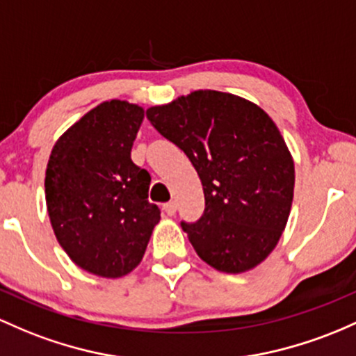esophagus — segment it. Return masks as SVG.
Wrapping results in <instances>:
<instances>
[{"instance_id":"1","label":"esophagus","mask_w":356,"mask_h":356,"mask_svg":"<svg viewBox=\"0 0 356 356\" xmlns=\"http://www.w3.org/2000/svg\"><path fill=\"white\" fill-rule=\"evenodd\" d=\"M175 209H177L175 202H167V204H163V211H165L167 216H174Z\"/></svg>"}]
</instances>
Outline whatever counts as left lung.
<instances>
[{
  "mask_svg": "<svg viewBox=\"0 0 356 356\" xmlns=\"http://www.w3.org/2000/svg\"><path fill=\"white\" fill-rule=\"evenodd\" d=\"M157 131L191 160L206 209L182 222L199 259L225 273H243L267 259L286 229L294 199V159L259 104L199 89L147 109Z\"/></svg>",
  "mask_w": 356,
  "mask_h": 356,
  "instance_id": "left-lung-1",
  "label": "left lung"
}]
</instances>
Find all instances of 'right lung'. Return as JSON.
Instances as JSON below:
<instances>
[{
	"mask_svg": "<svg viewBox=\"0 0 356 356\" xmlns=\"http://www.w3.org/2000/svg\"><path fill=\"white\" fill-rule=\"evenodd\" d=\"M145 109L97 104L50 152L45 202L57 241L83 270L120 279L138 267L160 209L148 202L150 175L131 160Z\"/></svg>",
	"mask_w": 356,
	"mask_h": 356,
	"instance_id": "1",
	"label": "right lung"
}]
</instances>
